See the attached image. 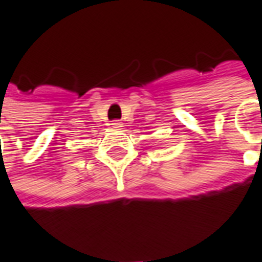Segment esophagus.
<instances>
[{"label":"esophagus","instance_id":"obj_1","mask_svg":"<svg viewBox=\"0 0 262 262\" xmlns=\"http://www.w3.org/2000/svg\"><path fill=\"white\" fill-rule=\"evenodd\" d=\"M112 127H115V129H120V127H123V123H122L120 120H113Z\"/></svg>","mask_w":262,"mask_h":262}]
</instances>
